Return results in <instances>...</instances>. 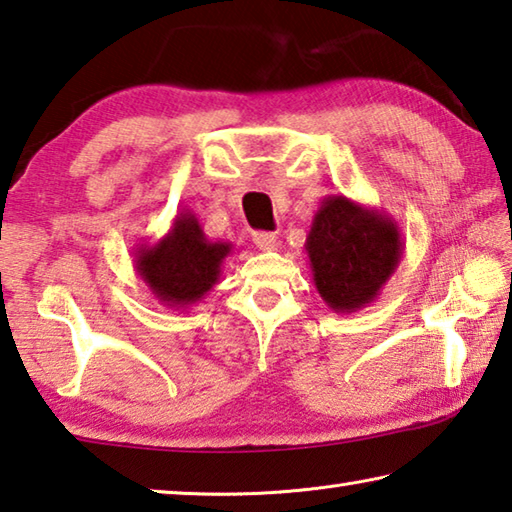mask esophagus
I'll return each instance as SVG.
<instances>
[{"instance_id":"esophagus-1","label":"esophagus","mask_w":512,"mask_h":512,"mask_svg":"<svg viewBox=\"0 0 512 512\" xmlns=\"http://www.w3.org/2000/svg\"><path fill=\"white\" fill-rule=\"evenodd\" d=\"M253 241L262 250H271L277 248V241L280 239H277L275 232H253Z\"/></svg>"}]
</instances>
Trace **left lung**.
I'll use <instances>...</instances> for the list:
<instances>
[{
  "mask_svg": "<svg viewBox=\"0 0 512 512\" xmlns=\"http://www.w3.org/2000/svg\"><path fill=\"white\" fill-rule=\"evenodd\" d=\"M313 284L331 311L356 313L380 295L403 257L396 219L345 194H329L306 237Z\"/></svg>",
  "mask_w": 512,
  "mask_h": 512,
  "instance_id": "left-lung-1",
  "label": "left lung"
}]
</instances>
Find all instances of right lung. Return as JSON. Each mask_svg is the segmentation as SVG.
I'll return each instance as SVG.
<instances>
[{
  "mask_svg": "<svg viewBox=\"0 0 512 512\" xmlns=\"http://www.w3.org/2000/svg\"><path fill=\"white\" fill-rule=\"evenodd\" d=\"M232 255L230 241H210L194 212L183 210L154 244H138L134 268L154 300L174 311L201 302L219 282L221 266Z\"/></svg>",
  "mask_w": 512,
  "mask_h": 512,
  "instance_id": "add662e5",
  "label": "right lung"
}]
</instances>
